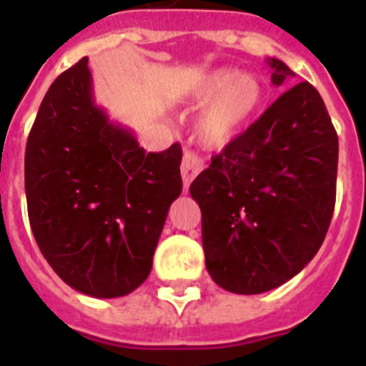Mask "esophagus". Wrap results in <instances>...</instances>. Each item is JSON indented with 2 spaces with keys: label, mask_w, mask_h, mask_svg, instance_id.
Wrapping results in <instances>:
<instances>
[{
  "label": "esophagus",
  "mask_w": 366,
  "mask_h": 366,
  "mask_svg": "<svg viewBox=\"0 0 366 366\" xmlns=\"http://www.w3.org/2000/svg\"><path fill=\"white\" fill-rule=\"evenodd\" d=\"M203 167H205V161H203L201 155L194 154V152H186V154H184L182 169H180V172H182L184 188H188L189 184H192V180L203 171Z\"/></svg>",
  "instance_id": "obj_1"
}]
</instances>
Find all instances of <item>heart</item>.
<instances>
[{"mask_svg": "<svg viewBox=\"0 0 366 366\" xmlns=\"http://www.w3.org/2000/svg\"><path fill=\"white\" fill-rule=\"evenodd\" d=\"M192 104H205L195 134L207 148H224L256 116L264 102V85L254 74L218 68L197 79L188 93Z\"/></svg>", "mask_w": 366, "mask_h": 366, "instance_id": "heart-1", "label": "heart"}]
</instances>
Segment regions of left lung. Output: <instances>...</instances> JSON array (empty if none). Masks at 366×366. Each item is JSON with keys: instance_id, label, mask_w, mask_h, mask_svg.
I'll return each mask as SVG.
<instances>
[{"instance_id": "1", "label": "left lung", "mask_w": 366, "mask_h": 366, "mask_svg": "<svg viewBox=\"0 0 366 366\" xmlns=\"http://www.w3.org/2000/svg\"><path fill=\"white\" fill-rule=\"evenodd\" d=\"M272 83L295 71L267 59ZM338 134L317 89L285 91L189 186L201 209L207 269L235 295L287 283L317 254L336 201Z\"/></svg>"}]
</instances>
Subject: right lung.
I'll return each instance as SVG.
<instances>
[{
  "label": "right lung",
  "mask_w": 366,
  "mask_h": 366,
  "mask_svg": "<svg viewBox=\"0 0 366 366\" xmlns=\"http://www.w3.org/2000/svg\"><path fill=\"white\" fill-rule=\"evenodd\" d=\"M182 148L146 152L94 104L89 59L62 71L26 142L24 186L37 247L66 285L94 298L138 289L169 207L182 192Z\"/></svg>",
  "instance_id": "obj_1"
}]
</instances>
